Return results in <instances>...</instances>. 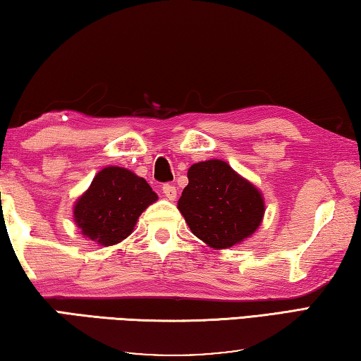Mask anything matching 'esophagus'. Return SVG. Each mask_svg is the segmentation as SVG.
Listing matches in <instances>:
<instances>
[{
    "label": "esophagus",
    "mask_w": 361,
    "mask_h": 361,
    "mask_svg": "<svg viewBox=\"0 0 361 361\" xmlns=\"http://www.w3.org/2000/svg\"><path fill=\"white\" fill-rule=\"evenodd\" d=\"M162 192H164L165 197L170 199V201L176 199V188L173 185H170V183H167V185L162 186Z\"/></svg>",
    "instance_id": "esophagus-1"
}]
</instances>
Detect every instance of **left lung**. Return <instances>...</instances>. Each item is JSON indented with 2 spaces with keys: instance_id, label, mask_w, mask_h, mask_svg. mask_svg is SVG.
I'll use <instances>...</instances> for the list:
<instances>
[{
  "instance_id": "obj_1",
  "label": "left lung",
  "mask_w": 361,
  "mask_h": 361,
  "mask_svg": "<svg viewBox=\"0 0 361 361\" xmlns=\"http://www.w3.org/2000/svg\"><path fill=\"white\" fill-rule=\"evenodd\" d=\"M178 210L201 241L214 249L241 244L257 231L265 214V201L252 183L223 160L194 164L188 170Z\"/></svg>"
}]
</instances>
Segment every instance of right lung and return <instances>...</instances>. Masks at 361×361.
Here are the masks:
<instances>
[{
  "label": "right lung",
  "instance_id": "1",
  "mask_svg": "<svg viewBox=\"0 0 361 361\" xmlns=\"http://www.w3.org/2000/svg\"><path fill=\"white\" fill-rule=\"evenodd\" d=\"M156 201L145 178L123 167H106L77 199L73 220L83 236L107 247L128 238L140 215Z\"/></svg>",
  "mask_w": 361,
  "mask_h": 361
}]
</instances>
